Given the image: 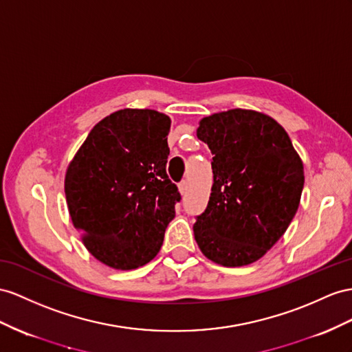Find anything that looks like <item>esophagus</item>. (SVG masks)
Masks as SVG:
<instances>
[{"instance_id": "esophagus-1", "label": "esophagus", "mask_w": 352, "mask_h": 352, "mask_svg": "<svg viewBox=\"0 0 352 352\" xmlns=\"http://www.w3.org/2000/svg\"><path fill=\"white\" fill-rule=\"evenodd\" d=\"M178 190H179V193L182 195H184L186 192H187V182H182L178 184Z\"/></svg>"}]
</instances>
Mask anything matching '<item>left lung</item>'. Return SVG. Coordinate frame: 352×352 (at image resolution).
<instances>
[{"mask_svg": "<svg viewBox=\"0 0 352 352\" xmlns=\"http://www.w3.org/2000/svg\"><path fill=\"white\" fill-rule=\"evenodd\" d=\"M196 135L212 153L214 174L208 206L193 224L197 245L221 266L254 263L299 208L303 162L283 126L254 110L204 117Z\"/></svg>", "mask_w": 352, "mask_h": 352, "instance_id": "8db88e82", "label": "left lung"}]
</instances>
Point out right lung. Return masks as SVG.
Instances as JSON below:
<instances>
[{
	"label": "right lung",
	"mask_w": 352,
	"mask_h": 352,
	"mask_svg": "<svg viewBox=\"0 0 352 352\" xmlns=\"http://www.w3.org/2000/svg\"><path fill=\"white\" fill-rule=\"evenodd\" d=\"M170 119L124 108L98 122L69 162L65 197L71 221L99 262L131 270L155 258L175 204L166 174Z\"/></svg>",
	"instance_id": "obj_1"
}]
</instances>
